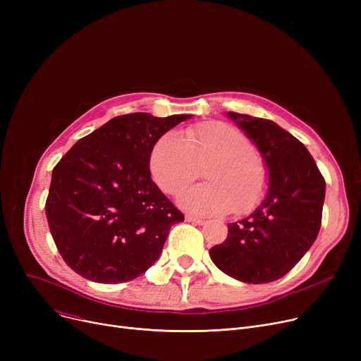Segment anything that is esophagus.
<instances>
[{
	"mask_svg": "<svg viewBox=\"0 0 361 361\" xmlns=\"http://www.w3.org/2000/svg\"><path fill=\"white\" fill-rule=\"evenodd\" d=\"M185 221H187V222H193V224H196V225H204V224H206L204 219H200V218H196V216H192V215H187V216H185Z\"/></svg>",
	"mask_w": 361,
	"mask_h": 361,
	"instance_id": "esophagus-1",
	"label": "esophagus"
}]
</instances>
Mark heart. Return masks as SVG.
Returning a JSON list of instances; mask_svg holds the SVG:
<instances>
[{"label":"heart","instance_id":"heart-1","mask_svg":"<svg viewBox=\"0 0 361 361\" xmlns=\"http://www.w3.org/2000/svg\"><path fill=\"white\" fill-rule=\"evenodd\" d=\"M203 168L206 183L188 188L178 203L202 216L222 215L231 207L244 214L260 202L268 185V171L259 152L243 133L222 121L185 128L181 136L166 133L149 155L152 180L166 195H178Z\"/></svg>","mask_w":361,"mask_h":361}]
</instances>
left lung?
Segmentation results:
<instances>
[{"label": "left lung", "mask_w": 361, "mask_h": 361, "mask_svg": "<svg viewBox=\"0 0 361 361\" xmlns=\"http://www.w3.org/2000/svg\"><path fill=\"white\" fill-rule=\"evenodd\" d=\"M259 149L268 168V192L257 209L228 224V237L209 250L228 276L247 283L288 274L314 243L325 200V178L306 146L271 120L226 114Z\"/></svg>", "instance_id": "obj_1"}]
</instances>
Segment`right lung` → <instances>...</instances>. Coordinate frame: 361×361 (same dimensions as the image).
<instances>
[{
  "label": "right lung",
  "mask_w": 361,
  "mask_h": 361,
  "mask_svg": "<svg viewBox=\"0 0 361 361\" xmlns=\"http://www.w3.org/2000/svg\"><path fill=\"white\" fill-rule=\"evenodd\" d=\"M190 117L126 114L80 139L55 165L45 212L56 249L75 274L120 283L158 260L169 228L184 215L152 181L149 155Z\"/></svg>",
  "instance_id": "obj_1"
}]
</instances>
